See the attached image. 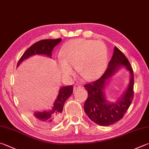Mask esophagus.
<instances>
[{
    "instance_id": "esophagus-1",
    "label": "esophagus",
    "mask_w": 149,
    "mask_h": 149,
    "mask_svg": "<svg viewBox=\"0 0 149 149\" xmlns=\"http://www.w3.org/2000/svg\"><path fill=\"white\" fill-rule=\"evenodd\" d=\"M81 87V85H79V84L77 83V84H75V85H74V91H75L78 90V89H79Z\"/></svg>"
}]
</instances>
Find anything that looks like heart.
I'll use <instances>...</instances> for the list:
<instances>
[{
	"mask_svg": "<svg viewBox=\"0 0 149 149\" xmlns=\"http://www.w3.org/2000/svg\"><path fill=\"white\" fill-rule=\"evenodd\" d=\"M58 58L59 68L66 76L73 73V66L86 80H95L104 72L107 62V49L100 40L75 39L67 42Z\"/></svg>",
	"mask_w": 149,
	"mask_h": 149,
	"instance_id": "obj_1",
	"label": "heart"
}]
</instances>
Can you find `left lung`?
<instances>
[{
  "label": "left lung",
  "instance_id": "1",
  "mask_svg": "<svg viewBox=\"0 0 149 149\" xmlns=\"http://www.w3.org/2000/svg\"><path fill=\"white\" fill-rule=\"evenodd\" d=\"M120 67H125L130 73V82L127 90L115 102L106 99L105 86L110 78ZM134 74L129 61L123 52L115 47L112 58L101 77L84 87L88 91V97L84 104V110L90 119L100 126H109L124 117L134 98Z\"/></svg>",
  "mask_w": 149,
  "mask_h": 149
}]
</instances>
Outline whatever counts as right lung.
I'll list each match as a JSON object with an SVG mask.
<instances>
[{"instance_id":"obj_1","label":"right lung","mask_w":149,"mask_h":149,"mask_svg":"<svg viewBox=\"0 0 149 149\" xmlns=\"http://www.w3.org/2000/svg\"><path fill=\"white\" fill-rule=\"evenodd\" d=\"M61 38L43 40L32 45L18 61L17 67L20 65L25 59L35 55H42L51 57L52 51L56 45L61 42ZM73 93V86H61L58 91V95L53 104V107L51 110L43 111H31L26 110V114L30 120L40 127L52 126L59 123L62 118V112L64 103Z\"/></svg>"}]
</instances>
